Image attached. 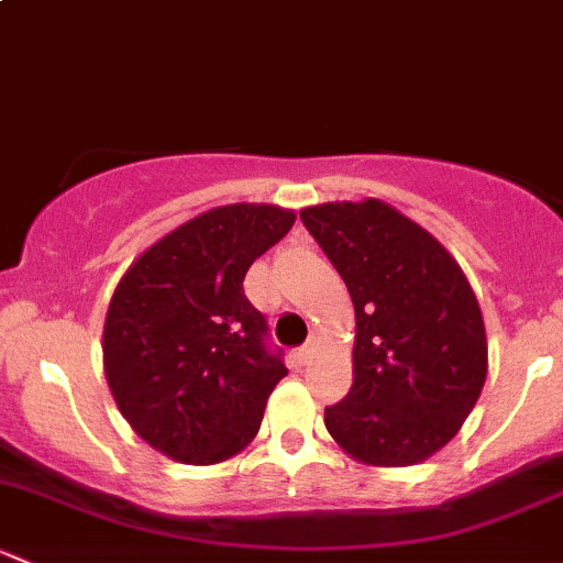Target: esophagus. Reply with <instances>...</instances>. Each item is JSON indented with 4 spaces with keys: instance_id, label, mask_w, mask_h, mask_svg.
<instances>
[{
    "instance_id": "obj_1",
    "label": "esophagus",
    "mask_w": 563,
    "mask_h": 563,
    "mask_svg": "<svg viewBox=\"0 0 563 563\" xmlns=\"http://www.w3.org/2000/svg\"><path fill=\"white\" fill-rule=\"evenodd\" d=\"M313 354H316V340H308V343H305V345H302V349H299V351H297L299 362H308V360H310V356H313Z\"/></svg>"
}]
</instances>
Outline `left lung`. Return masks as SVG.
I'll return each mask as SVG.
<instances>
[{
	"mask_svg": "<svg viewBox=\"0 0 563 563\" xmlns=\"http://www.w3.org/2000/svg\"><path fill=\"white\" fill-rule=\"evenodd\" d=\"M299 218L356 313L354 384L323 424L362 463L430 457L457 433L487 376L485 323L463 269L422 225L373 198Z\"/></svg>",
	"mask_w": 563,
	"mask_h": 563,
	"instance_id": "1",
	"label": "left lung"
}]
</instances>
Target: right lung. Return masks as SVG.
<instances>
[{"label":"right lung","mask_w":563,"mask_h":563,"mask_svg":"<svg viewBox=\"0 0 563 563\" xmlns=\"http://www.w3.org/2000/svg\"><path fill=\"white\" fill-rule=\"evenodd\" d=\"M294 220L266 203L209 209L155 242L119 280L103 329L108 387L135 433L163 455L212 465L258 433L266 397L288 367L242 283Z\"/></svg>","instance_id":"obj_1"}]
</instances>
